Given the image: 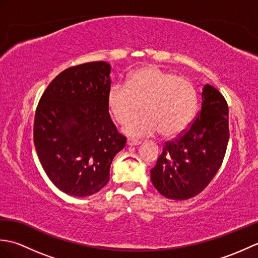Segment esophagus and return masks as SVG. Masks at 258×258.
<instances>
[{"label": "esophagus", "instance_id": "obj_1", "mask_svg": "<svg viewBox=\"0 0 258 258\" xmlns=\"http://www.w3.org/2000/svg\"><path fill=\"white\" fill-rule=\"evenodd\" d=\"M126 144H127L128 146H138V145L141 144V141L133 140V139H127V141H126Z\"/></svg>", "mask_w": 258, "mask_h": 258}]
</instances>
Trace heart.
Masks as SVG:
<instances>
[{"instance_id":"obj_1","label":"heart","mask_w":258,"mask_h":258,"mask_svg":"<svg viewBox=\"0 0 258 258\" xmlns=\"http://www.w3.org/2000/svg\"><path fill=\"white\" fill-rule=\"evenodd\" d=\"M197 105L196 89L189 79L155 65L138 69L125 84H114L107 93V106L117 123H124L142 108L144 114L123 126V133L142 138L161 132L173 138L187 128Z\"/></svg>"}]
</instances>
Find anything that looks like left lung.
Masks as SVG:
<instances>
[{"mask_svg": "<svg viewBox=\"0 0 258 258\" xmlns=\"http://www.w3.org/2000/svg\"><path fill=\"white\" fill-rule=\"evenodd\" d=\"M229 139L228 106L215 87L205 84L202 108L189 128L165 143L151 180L160 194L184 201L199 195L220 169Z\"/></svg>", "mask_w": 258, "mask_h": 258, "instance_id": "1", "label": "left lung"}]
</instances>
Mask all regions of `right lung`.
<instances>
[{"label": "right lung", "instance_id": "obj_1", "mask_svg": "<svg viewBox=\"0 0 258 258\" xmlns=\"http://www.w3.org/2000/svg\"><path fill=\"white\" fill-rule=\"evenodd\" d=\"M111 65L90 62L63 71L43 93L34 145L46 175L71 196L97 193L108 183L114 156L125 147L108 113Z\"/></svg>", "mask_w": 258, "mask_h": 258}]
</instances>
